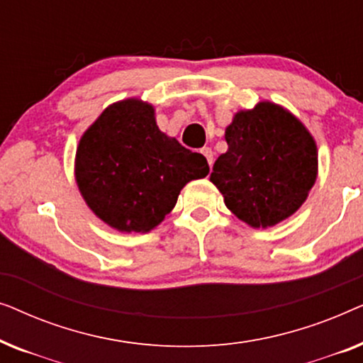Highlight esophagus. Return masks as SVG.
<instances>
[{
  "label": "esophagus",
  "mask_w": 363,
  "mask_h": 363,
  "mask_svg": "<svg viewBox=\"0 0 363 363\" xmlns=\"http://www.w3.org/2000/svg\"><path fill=\"white\" fill-rule=\"evenodd\" d=\"M201 153L206 157V160H208V163H210V167H211L213 165V155H215L211 148L210 147H203L201 148Z\"/></svg>",
  "instance_id": "esophagus-1"
}]
</instances>
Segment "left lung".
<instances>
[{
	"label": "left lung",
	"instance_id": "left-lung-1",
	"mask_svg": "<svg viewBox=\"0 0 363 363\" xmlns=\"http://www.w3.org/2000/svg\"><path fill=\"white\" fill-rule=\"evenodd\" d=\"M228 150L210 180L225 205L251 228H271L302 206L319 172L312 133L279 104L238 111L225 130Z\"/></svg>",
	"mask_w": 363,
	"mask_h": 363
}]
</instances>
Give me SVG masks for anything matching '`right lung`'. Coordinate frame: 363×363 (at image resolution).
<instances>
[{
    "label": "right lung",
    "instance_id": "right-lung-1",
    "mask_svg": "<svg viewBox=\"0 0 363 363\" xmlns=\"http://www.w3.org/2000/svg\"><path fill=\"white\" fill-rule=\"evenodd\" d=\"M210 173L206 158L157 125L155 107L130 97L104 108L82 133L74 160L81 196L121 233H148L165 220L188 182Z\"/></svg>",
    "mask_w": 363,
    "mask_h": 363
}]
</instances>
